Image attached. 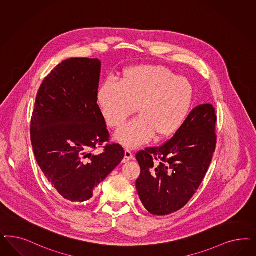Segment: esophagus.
I'll list each match as a JSON object with an SVG mask.
<instances>
[{"instance_id":"obj_1","label":"esophagus","mask_w":256,"mask_h":256,"mask_svg":"<svg viewBox=\"0 0 256 256\" xmlns=\"http://www.w3.org/2000/svg\"><path fill=\"white\" fill-rule=\"evenodd\" d=\"M131 159H132V152L129 150H126L125 152H124V163H126V162L130 161Z\"/></svg>"}]
</instances>
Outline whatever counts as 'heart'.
<instances>
[{
    "label": "heart",
    "instance_id": "heart-1",
    "mask_svg": "<svg viewBox=\"0 0 256 256\" xmlns=\"http://www.w3.org/2000/svg\"><path fill=\"white\" fill-rule=\"evenodd\" d=\"M193 96V86L188 79L166 66L142 65L125 70L118 82H102L97 102L112 128L122 125L138 108L140 116L116 132L120 143L134 148L154 134L168 138L178 132L190 113Z\"/></svg>",
    "mask_w": 256,
    "mask_h": 256
}]
</instances>
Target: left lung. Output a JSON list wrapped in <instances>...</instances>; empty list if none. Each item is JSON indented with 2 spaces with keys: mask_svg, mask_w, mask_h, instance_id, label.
<instances>
[{
  "mask_svg": "<svg viewBox=\"0 0 256 256\" xmlns=\"http://www.w3.org/2000/svg\"><path fill=\"white\" fill-rule=\"evenodd\" d=\"M216 122L213 106L200 104L190 112L172 140L136 154L141 172L136 186L150 214L174 213L196 193L216 148Z\"/></svg>",
  "mask_w": 256,
  "mask_h": 256,
  "instance_id": "1",
  "label": "left lung"
}]
</instances>
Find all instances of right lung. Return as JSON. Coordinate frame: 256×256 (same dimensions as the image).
<instances>
[{
  "instance_id": "obj_1",
  "label": "right lung",
  "mask_w": 256,
  "mask_h": 256,
  "mask_svg": "<svg viewBox=\"0 0 256 256\" xmlns=\"http://www.w3.org/2000/svg\"><path fill=\"white\" fill-rule=\"evenodd\" d=\"M100 61L70 58L42 82L31 120V141L36 162L58 193L82 202L124 159L118 144L94 148L109 140L97 104Z\"/></svg>"
}]
</instances>
